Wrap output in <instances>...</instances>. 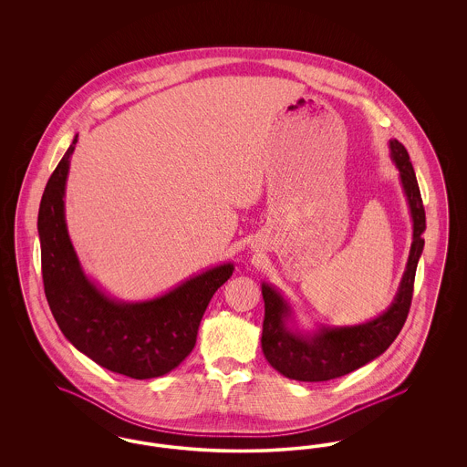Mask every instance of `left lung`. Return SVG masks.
<instances>
[{"label":"left lung","instance_id":"8db88e82","mask_svg":"<svg viewBox=\"0 0 467 467\" xmlns=\"http://www.w3.org/2000/svg\"><path fill=\"white\" fill-rule=\"evenodd\" d=\"M400 187L408 202L413 238L394 301L375 318L356 326L299 327L289 299L275 285L263 282L265 322L261 347L267 362L285 378L297 381H327L348 375L381 356L400 333L413 296L417 265L422 255L425 210L408 150L398 140H389Z\"/></svg>","mask_w":467,"mask_h":467}]
</instances>
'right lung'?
Listing matches in <instances>:
<instances>
[{
  "instance_id": "1",
  "label": "right lung",
  "mask_w": 467,
  "mask_h": 467,
  "mask_svg": "<svg viewBox=\"0 0 467 467\" xmlns=\"http://www.w3.org/2000/svg\"><path fill=\"white\" fill-rule=\"evenodd\" d=\"M78 134L45 187L38 234L50 311L67 341L113 373L147 379L178 368L196 345L204 310L234 265L208 267L177 287L141 301H120L84 271L67 233L65 196Z\"/></svg>"
}]
</instances>
